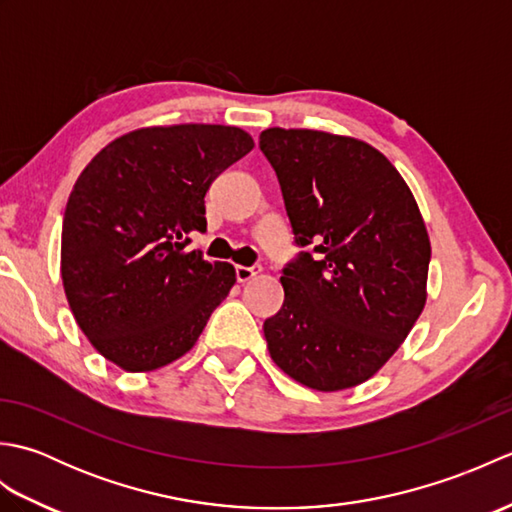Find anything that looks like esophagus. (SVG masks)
Instances as JSON below:
<instances>
[{
  "mask_svg": "<svg viewBox=\"0 0 512 512\" xmlns=\"http://www.w3.org/2000/svg\"><path fill=\"white\" fill-rule=\"evenodd\" d=\"M259 270H262V266H257V264H253V266H235V277H237V281H250L253 279L255 275H259Z\"/></svg>",
  "mask_w": 512,
  "mask_h": 512,
  "instance_id": "obj_1",
  "label": "esophagus"
}]
</instances>
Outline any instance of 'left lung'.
<instances>
[{"instance_id": "8db88e82", "label": "left lung", "mask_w": 512, "mask_h": 512, "mask_svg": "<svg viewBox=\"0 0 512 512\" xmlns=\"http://www.w3.org/2000/svg\"><path fill=\"white\" fill-rule=\"evenodd\" d=\"M301 250L284 268V306L264 321L273 361L297 383L339 391L374 376L427 301L431 244L418 204L367 143L312 129H266Z\"/></svg>"}]
</instances>
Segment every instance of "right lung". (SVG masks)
I'll return each instance as SVG.
<instances>
[{"label":"right lung","instance_id":"right-lung-1","mask_svg":"<svg viewBox=\"0 0 512 512\" xmlns=\"http://www.w3.org/2000/svg\"><path fill=\"white\" fill-rule=\"evenodd\" d=\"M253 149L239 127H147L101 149L61 228L65 297L107 361L151 372L187 354L235 284V268L187 250L206 231L211 182Z\"/></svg>","mask_w":512,"mask_h":512}]
</instances>
